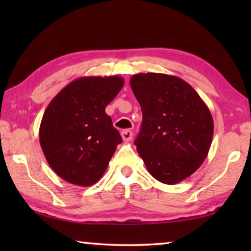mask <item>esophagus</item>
<instances>
[{
    "mask_svg": "<svg viewBox=\"0 0 251 251\" xmlns=\"http://www.w3.org/2000/svg\"><path fill=\"white\" fill-rule=\"evenodd\" d=\"M122 137L125 142H129L131 137H133V131L129 129H124L122 131Z\"/></svg>",
    "mask_w": 251,
    "mask_h": 251,
    "instance_id": "esophagus-1",
    "label": "esophagus"
}]
</instances>
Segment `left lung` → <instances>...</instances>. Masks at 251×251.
<instances>
[{"label":"left lung","instance_id":"8db88e82","mask_svg":"<svg viewBox=\"0 0 251 251\" xmlns=\"http://www.w3.org/2000/svg\"><path fill=\"white\" fill-rule=\"evenodd\" d=\"M130 87L142 107L141 131L135 139L147 171L174 185L201 166L209 151L214 121L197 92L177 76L141 73Z\"/></svg>","mask_w":251,"mask_h":251}]
</instances>
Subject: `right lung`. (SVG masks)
<instances>
[{"instance_id":"1","label":"right lung","mask_w":251,"mask_h":251,"mask_svg":"<svg viewBox=\"0 0 251 251\" xmlns=\"http://www.w3.org/2000/svg\"><path fill=\"white\" fill-rule=\"evenodd\" d=\"M123 86L121 76H85L50 100L40 144L50 168L73 185L92 186L103 176L122 137L105 108Z\"/></svg>"}]
</instances>
